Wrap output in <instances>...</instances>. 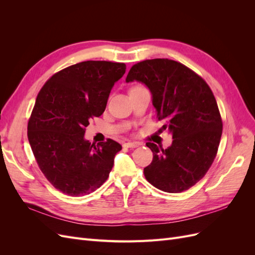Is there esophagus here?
<instances>
[{
	"label": "esophagus",
	"mask_w": 255,
	"mask_h": 255,
	"mask_svg": "<svg viewBox=\"0 0 255 255\" xmlns=\"http://www.w3.org/2000/svg\"><path fill=\"white\" fill-rule=\"evenodd\" d=\"M123 146L125 148H137V146H139V143L138 142H125L123 143Z\"/></svg>",
	"instance_id": "esophagus-1"
}]
</instances>
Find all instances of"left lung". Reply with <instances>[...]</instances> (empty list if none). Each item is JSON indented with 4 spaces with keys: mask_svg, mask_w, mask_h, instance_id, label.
Here are the masks:
<instances>
[{
    "mask_svg": "<svg viewBox=\"0 0 255 255\" xmlns=\"http://www.w3.org/2000/svg\"><path fill=\"white\" fill-rule=\"evenodd\" d=\"M127 83L140 82L152 94L158 120L172 135L167 149L146 142L152 163L143 169L145 179L166 192L189 189L205 175L216 157L222 134L217 102L206 82L186 66L168 58L134 65Z\"/></svg>",
    "mask_w": 255,
    "mask_h": 255,
    "instance_id": "left-lung-1",
    "label": "left lung"
}]
</instances>
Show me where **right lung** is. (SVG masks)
Instances as JSON below:
<instances>
[{"mask_svg":"<svg viewBox=\"0 0 255 255\" xmlns=\"http://www.w3.org/2000/svg\"><path fill=\"white\" fill-rule=\"evenodd\" d=\"M126 69L123 63L82 61L54 74L37 96L27 125L30 148L48 181L68 196L88 195L101 186L122 149L113 139L96 145L84 135L91 119L105 111Z\"/></svg>","mask_w":255,"mask_h":255,"instance_id":"add662e5","label":"right lung"}]
</instances>
